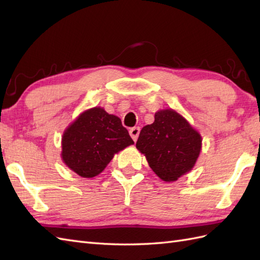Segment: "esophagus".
I'll list each match as a JSON object with an SVG mask.
<instances>
[{
    "mask_svg": "<svg viewBox=\"0 0 260 260\" xmlns=\"http://www.w3.org/2000/svg\"><path fill=\"white\" fill-rule=\"evenodd\" d=\"M129 134H130L132 139H134V141H137L138 136H139V134H140V128L139 126H134V128L130 129Z\"/></svg>",
    "mask_w": 260,
    "mask_h": 260,
    "instance_id": "1",
    "label": "esophagus"
}]
</instances>
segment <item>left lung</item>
<instances>
[{
  "label": "left lung",
  "instance_id": "8db88e82",
  "mask_svg": "<svg viewBox=\"0 0 260 260\" xmlns=\"http://www.w3.org/2000/svg\"><path fill=\"white\" fill-rule=\"evenodd\" d=\"M201 141L199 132L182 115L166 109L155 112L153 123L143 126L136 147L160 179L176 181L193 168Z\"/></svg>",
  "mask_w": 260,
  "mask_h": 260
}]
</instances>
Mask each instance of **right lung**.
Masks as SVG:
<instances>
[{
	"label": "right lung",
	"instance_id": "right-lung-1",
	"mask_svg": "<svg viewBox=\"0 0 260 260\" xmlns=\"http://www.w3.org/2000/svg\"><path fill=\"white\" fill-rule=\"evenodd\" d=\"M134 140L117 115L102 108L84 111L68 126L62 137V160L83 178L95 177L105 170L113 155Z\"/></svg>",
	"mask_w": 260,
	"mask_h": 260
}]
</instances>
